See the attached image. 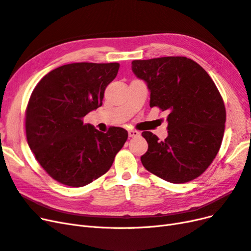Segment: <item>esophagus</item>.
Segmentation results:
<instances>
[{"label": "esophagus", "mask_w": 251, "mask_h": 251, "mask_svg": "<svg viewBox=\"0 0 251 251\" xmlns=\"http://www.w3.org/2000/svg\"><path fill=\"white\" fill-rule=\"evenodd\" d=\"M139 135H140V133L138 131H136V130H130V131H128V137H131V138L137 137V136H139Z\"/></svg>", "instance_id": "esophagus-1"}]
</instances>
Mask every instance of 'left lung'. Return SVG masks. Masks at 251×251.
<instances>
[{"mask_svg":"<svg viewBox=\"0 0 251 251\" xmlns=\"http://www.w3.org/2000/svg\"><path fill=\"white\" fill-rule=\"evenodd\" d=\"M132 71L146 81L150 107L169 113L168 137L142 132L149 149L144 168L172 183H184L203 174L221 147L226 111L207 72L184 56L133 60Z\"/></svg>","mask_w":251,"mask_h":251,"instance_id":"1","label":"left lung"}]
</instances>
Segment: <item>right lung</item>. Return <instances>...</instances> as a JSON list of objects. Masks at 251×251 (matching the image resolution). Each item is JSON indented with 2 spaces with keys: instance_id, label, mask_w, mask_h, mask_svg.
<instances>
[{
  "instance_id": "right-lung-1",
  "label": "right lung",
  "mask_w": 251,
  "mask_h": 251,
  "mask_svg": "<svg viewBox=\"0 0 251 251\" xmlns=\"http://www.w3.org/2000/svg\"><path fill=\"white\" fill-rule=\"evenodd\" d=\"M118 69V63L60 66L45 75L30 96L26 109L29 148L59 183L80 187L100 178L126 141L123 127L102 133L82 120L101 107L104 90Z\"/></svg>"
}]
</instances>
